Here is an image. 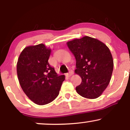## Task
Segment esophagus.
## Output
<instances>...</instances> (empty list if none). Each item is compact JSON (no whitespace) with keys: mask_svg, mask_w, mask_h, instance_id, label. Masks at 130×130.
Listing matches in <instances>:
<instances>
[{"mask_svg":"<svg viewBox=\"0 0 130 130\" xmlns=\"http://www.w3.org/2000/svg\"><path fill=\"white\" fill-rule=\"evenodd\" d=\"M73 74V71H72V70H70L69 72L68 73H67V76H71L72 74Z\"/></svg>","mask_w":130,"mask_h":130,"instance_id":"34e87169","label":"esophagus"}]
</instances>
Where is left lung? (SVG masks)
<instances>
[{
    "mask_svg": "<svg viewBox=\"0 0 130 130\" xmlns=\"http://www.w3.org/2000/svg\"><path fill=\"white\" fill-rule=\"evenodd\" d=\"M76 58V69L82 82L76 87L77 93L89 99L99 97L111 80L114 62L109 49L97 39L84 37L67 42Z\"/></svg>",
    "mask_w": 130,
    "mask_h": 130,
    "instance_id": "obj_1",
    "label": "left lung"
}]
</instances>
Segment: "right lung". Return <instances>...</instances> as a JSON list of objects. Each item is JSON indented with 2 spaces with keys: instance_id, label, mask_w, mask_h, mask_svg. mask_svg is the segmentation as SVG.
I'll list each match as a JSON object with an SVG mask.
<instances>
[{
  "instance_id": "1",
  "label": "right lung",
  "mask_w": 130,
  "mask_h": 130,
  "mask_svg": "<svg viewBox=\"0 0 130 130\" xmlns=\"http://www.w3.org/2000/svg\"><path fill=\"white\" fill-rule=\"evenodd\" d=\"M51 50L43 44L24 49L17 63L19 84L27 96L38 105L52 102L59 95L65 76L58 75L48 62Z\"/></svg>"
}]
</instances>
